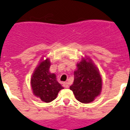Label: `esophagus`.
Listing matches in <instances>:
<instances>
[{"label":"esophagus","mask_w":130,"mask_h":130,"mask_svg":"<svg viewBox=\"0 0 130 130\" xmlns=\"http://www.w3.org/2000/svg\"><path fill=\"white\" fill-rule=\"evenodd\" d=\"M63 85H64V87H66V88H68V87H69V84H68V82H64Z\"/></svg>","instance_id":"esophagus-1"}]
</instances>
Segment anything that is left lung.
I'll return each instance as SVG.
<instances>
[{
  "label": "left lung",
  "instance_id": "obj_1",
  "mask_svg": "<svg viewBox=\"0 0 130 130\" xmlns=\"http://www.w3.org/2000/svg\"><path fill=\"white\" fill-rule=\"evenodd\" d=\"M74 72V82L70 89L78 101L90 103L100 94L102 81L99 70L88 58H83Z\"/></svg>",
  "mask_w": 130,
  "mask_h": 130
}]
</instances>
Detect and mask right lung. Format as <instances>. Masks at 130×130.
<instances>
[{"mask_svg": "<svg viewBox=\"0 0 130 130\" xmlns=\"http://www.w3.org/2000/svg\"><path fill=\"white\" fill-rule=\"evenodd\" d=\"M51 62L49 58L41 60L31 78V87L34 95L43 102H50L57 98L63 87L56 80V75L49 72Z\"/></svg>", "mask_w": 130, "mask_h": 130, "instance_id": "right-lung-1", "label": "right lung"}]
</instances>
